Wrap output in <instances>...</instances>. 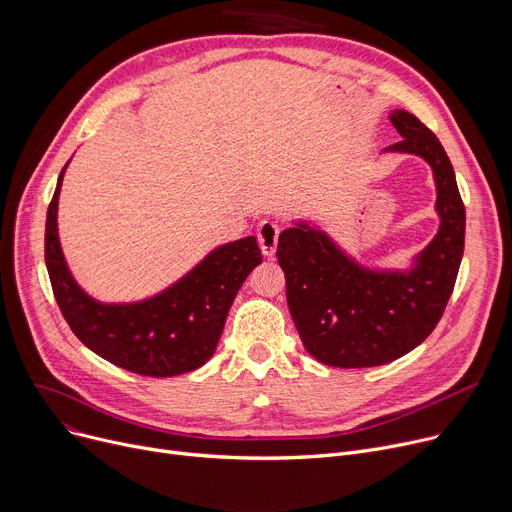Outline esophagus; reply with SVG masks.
<instances>
[{"label":"esophagus","mask_w":512,"mask_h":512,"mask_svg":"<svg viewBox=\"0 0 512 512\" xmlns=\"http://www.w3.org/2000/svg\"><path fill=\"white\" fill-rule=\"evenodd\" d=\"M278 234H280V226L276 222H270V220H263L257 228V240H259V247H261V253L272 257L276 253V247H278Z\"/></svg>","instance_id":"obj_1"}]
</instances>
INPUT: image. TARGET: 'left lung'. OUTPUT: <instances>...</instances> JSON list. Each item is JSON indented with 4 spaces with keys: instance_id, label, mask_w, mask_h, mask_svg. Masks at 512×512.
Instances as JSON below:
<instances>
[{
    "instance_id": "left-lung-1",
    "label": "left lung",
    "mask_w": 512,
    "mask_h": 512,
    "mask_svg": "<svg viewBox=\"0 0 512 512\" xmlns=\"http://www.w3.org/2000/svg\"><path fill=\"white\" fill-rule=\"evenodd\" d=\"M390 122L402 141L384 151L425 159L438 193V234L409 270H371L305 220L278 240L294 326L307 353L330 367H375L413 351L438 326L463 259L465 205L442 143L405 110Z\"/></svg>"
}]
</instances>
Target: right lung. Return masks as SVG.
<instances>
[{
	"label": "right lung",
	"instance_id": "add662e5",
	"mask_svg": "<svg viewBox=\"0 0 512 512\" xmlns=\"http://www.w3.org/2000/svg\"><path fill=\"white\" fill-rule=\"evenodd\" d=\"M68 164L47 209L45 265L70 330L101 359L151 378H170L205 365L215 353L238 288L261 263L257 238L213 249L178 282L145 301L99 303L78 286L60 245L58 201Z\"/></svg>",
	"mask_w": 512,
	"mask_h": 512
}]
</instances>
